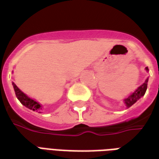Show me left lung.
<instances>
[{"label": "left lung", "mask_w": 159, "mask_h": 159, "mask_svg": "<svg viewBox=\"0 0 159 159\" xmlns=\"http://www.w3.org/2000/svg\"><path fill=\"white\" fill-rule=\"evenodd\" d=\"M146 70H147V71L149 70H148V67H146ZM147 83H148V78H147V79L145 81V83H144L142 85H140V86L132 94H130L129 96L128 97L127 99H124L123 101H124V105L126 106L127 108H129V107H130L131 106H133L134 104L135 103L137 100H140L141 97L144 96V94H145L146 91H147Z\"/></svg>", "instance_id": "obj_1"}]
</instances>
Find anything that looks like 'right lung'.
I'll use <instances>...</instances> for the list:
<instances>
[{
	"label": "right lung",
	"instance_id": "1",
	"mask_svg": "<svg viewBox=\"0 0 159 159\" xmlns=\"http://www.w3.org/2000/svg\"><path fill=\"white\" fill-rule=\"evenodd\" d=\"M12 86H13V89H14V91H15L16 97L20 101V103L24 105L27 108L30 109V110L35 111H39V113H41L42 107L37 101L30 99L29 96L26 95L25 93H23L14 83H12Z\"/></svg>",
	"mask_w": 159,
	"mask_h": 159
}]
</instances>
